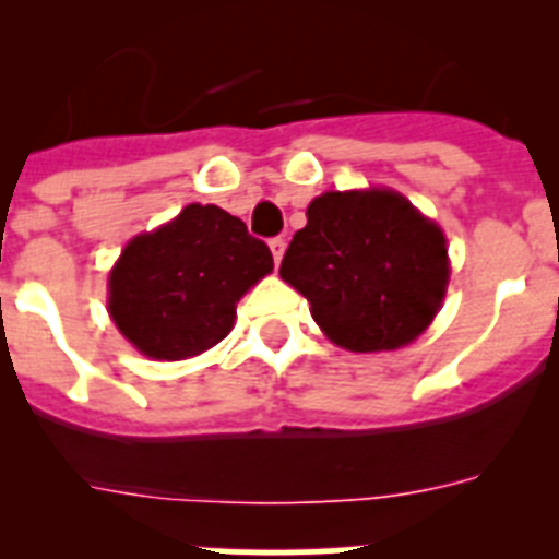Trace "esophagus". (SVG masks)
I'll use <instances>...</instances> for the list:
<instances>
[{
  "mask_svg": "<svg viewBox=\"0 0 559 559\" xmlns=\"http://www.w3.org/2000/svg\"><path fill=\"white\" fill-rule=\"evenodd\" d=\"M271 254H274V263L280 265V260H283V254H285V240L283 237H271Z\"/></svg>",
  "mask_w": 559,
  "mask_h": 559,
  "instance_id": "obj_1",
  "label": "esophagus"
}]
</instances>
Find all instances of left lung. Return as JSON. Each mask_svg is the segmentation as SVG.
<instances>
[{"mask_svg": "<svg viewBox=\"0 0 559 559\" xmlns=\"http://www.w3.org/2000/svg\"><path fill=\"white\" fill-rule=\"evenodd\" d=\"M280 276L316 324L353 353L406 347L445 299L448 246L433 221L394 190L324 192L290 240Z\"/></svg>", "mask_w": 559, "mask_h": 559, "instance_id": "1", "label": "left lung"}]
</instances>
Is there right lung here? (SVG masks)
I'll use <instances>...</instances> for the list:
<instances>
[{
  "instance_id": "obj_1",
  "label": "right lung",
  "mask_w": 559,
  "mask_h": 559,
  "mask_svg": "<svg viewBox=\"0 0 559 559\" xmlns=\"http://www.w3.org/2000/svg\"><path fill=\"white\" fill-rule=\"evenodd\" d=\"M271 269L269 246L243 221L190 204L122 249L108 274V313L147 358H192L229 335L240 296Z\"/></svg>"
}]
</instances>
